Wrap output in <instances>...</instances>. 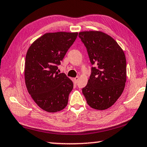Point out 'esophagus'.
Masks as SVG:
<instances>
[{
	"label": "esophagus",
	"instance_id": "obj_1",
	"mask_svg": "<svg viewBox=\"0 0 147 147\" xmlns=\"http://www.w3.org/2000/svg\"><path fill=\"white\" fill-rule=\"evenodd\" d=\"M78 80H79V76H76V77H75V78H74V80L75 81L76 83H77V82L78 81Z\"/></svg>",
	"mask_w": 147,
	"mask_h": 147
}]
</instances>
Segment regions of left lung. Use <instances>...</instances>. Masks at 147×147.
I'll list each match as a JSON object with an SVG mask.
<instances>
[{
  "mask_svg": "<svg viewBox=\"0 0 147 147\" xmlns=\"http://www.w3.org/2000/svg\"><path fill=\"white\" fill-rule=\"evenodd\" d=\"M79 38L88 51L91 74L82 93L92 108L104 110L120 97L126 81V57L114 39L100 31L81 32Z\"/></svg>",
  "mask_w": 147,
  "mask_h": 147,
  "instance_id": "1",
  "label": "left lung"
}]
</instances>
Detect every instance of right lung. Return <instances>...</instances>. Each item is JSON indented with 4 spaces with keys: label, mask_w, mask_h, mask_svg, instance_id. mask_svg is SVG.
<instances>
[{
    "label": "right lung",
    "mask_w": 147,
    "mask_h": 147,
    "mask_svg": "<svg viewBox=\"0 0 147 147\" xmlns=\"http://www.w3.org/2000/svg\"><path fill=\"white\" fill-rule=\"evenodd\" d=\"M78 36V32L47 33L36 39L27 51L24 79L29 94L39 107L57 112L67 105L73 83L58 65Z\"/></svg>",
    "instance_id": "1"
}]
</instances>
